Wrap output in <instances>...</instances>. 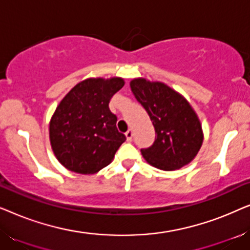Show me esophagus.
Wrapping results in <instances>:
<instances>
[{"label": "esophagus", "instance_id": "34e87169", "mask_svg": "<svg viewBox=\"0 0 250 250\" xmlns=\"http://www.w3.org/2000/svg\"><path fill=\"white\" fill-rule=\"evenodd\" d=\"M125 135H126V139H127V141L131 142L132 139H133V131H132V129L128 128V131L125 133Z\"/></svg>", "mask_w": 250, "mask_h": 250}]
</instances>
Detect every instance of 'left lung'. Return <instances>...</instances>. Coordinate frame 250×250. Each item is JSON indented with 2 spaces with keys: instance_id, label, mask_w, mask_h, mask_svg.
<instances>
[{
  "instance_id": "left-lung-1",
  "label": "left lung",
  "mask_w": 250,
  "mask_h": 250,
  "mask_svg": "<svg viewBox=\"0 0 250 250\" xmlns=\"http://www.w3.org/2000/svg\"><path fill=\"white\" fill-rule=\"evenodd\" d=\"M136 100L148 112L155 141L141 149L150 165L174 170L189 164L203 145V129L196 112L182 95L163 83L136 78L131 82Z\"/></svg>"
}]
</instances>
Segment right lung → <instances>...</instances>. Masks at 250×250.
<instances>
[{"label": "right lung", "instance_id": "right-lung-1", "mask_svg": "<svg viewBox=\"0 0 250 250\" xmlns=\"http://www.w3.org/2000/svg\"><path fill=\"white\" fill-rule=\"evenodd\" d=\"M122 78H88L78 83L56 109L50 123V141L57 159L71 172L93 174L111 163L126 140L117 117L109 109Z\"/></svg>", "mask_w": 250, "mask_h": 250}]
</instances>
